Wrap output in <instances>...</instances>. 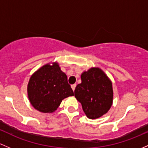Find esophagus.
I'll list each match as a JSON object with an SVG mask.
<instances>
[{
	"instance_id": "esophagus-1",
	"label": "esophagus",
	"mask_w": 148,
	"mask_h": 148,
	"mask_svg": "<svg viewBox=\"0 0 148 148\" xmlns=\"http://www.w3.org/2000/svg\"><path fill=\"white\" fill-rule=\"evenodd\" d=\"M75 87H76V84H74V85H71V88H72L73 90H75Z\"/></svg>"
}]
</instances>
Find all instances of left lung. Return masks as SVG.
<instances>
[{
  "mask_svg": "<svg viewBox=\"0 0 148 148\" xmlns=\"http://www.w3.org/2000/svg\"><path fill=\"white\" fill-rule=\"evenodd\" d=\"M81 83L75 89V97L81 103L90 119L100 118L109 110L112 103V83L97 68H92L81 75Z\"/></svg>",
  "mask_w": 148,
  "mask_h": 148,
  "instance_id": "obj_1",
  "label": "left lung"
}]
</instances>
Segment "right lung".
I'll return each instance as SVG.
<instances>
[{
	"instance_id": "right-lung-1",
	"label": "right lung",
	"mask_w": 148,
	"mask_h": 148,
	"mask_svg": "<svg viewBox=\"0 0 148 148\" xmlns=\"http://www.w3.org/2000/svg\"><path fill=\"white\" fill-rule=\"evenodd\" d=\"M28 94L32 106L42 112H54L64 98L74 95L67 75L56 63L44 65L31 76Z\"/></svg>"
}]
</instances>
